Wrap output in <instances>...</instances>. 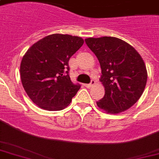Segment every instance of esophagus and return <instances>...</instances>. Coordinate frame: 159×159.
<instances>
[{"label": "esophagus", "mask_w": 159, "mask_h": 159, "mask_svg": "<svg viewBox=\"0 0 159 159\" xmlns=\"http://www.w3.org/2000/svg\"><path fill=\"white\" fill-rule=\"evenodd\" d=\"M95 84H96V80L92 79V81H91V82H90L89 84L87 85V88H91V87H93V86H94Z\"/></svg>", "instance_id": "34e87169"}]
</instances>
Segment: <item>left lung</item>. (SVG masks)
<instances>
[{
  "mask_svg": "<svg viewBox=\"0 0 159 159\" xmlns=\"http://www.w3.org/2000/svg\"><path fill=\"white\" fill-rule=\"evenodd\" d=\"M87 45L99 60L100 82L105 96L97 102L106 113L125 111L138 102L148 78L145 63L140 54L125 41L116 37L87 38Z\"/></svg>",
  "mask_w": 159,
  "mask_h": 159,
  "instance_id": "1",
  "label": "left lung"
}]
</instances>
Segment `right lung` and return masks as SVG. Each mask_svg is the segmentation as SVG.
I'll list each match as a JSON object with an SVG mask.
<instances>
[{"label":"right lung","instance_id":"right-lung-1","mask_svg":"<svg viewBox=\"0 0 159 159\" xmlns=\"http://www.w3.org/2000/svg\"><path fill=\"white\" fill-rule=\"evenodd\" d=\"M83 43L78 36L53 34L34 43L24 55L21 82L39 108L61 111L71 103L81 86L71 81L68 61Z\"/></svg>","mask_w":159,"mask_h":159}]
</instances>
